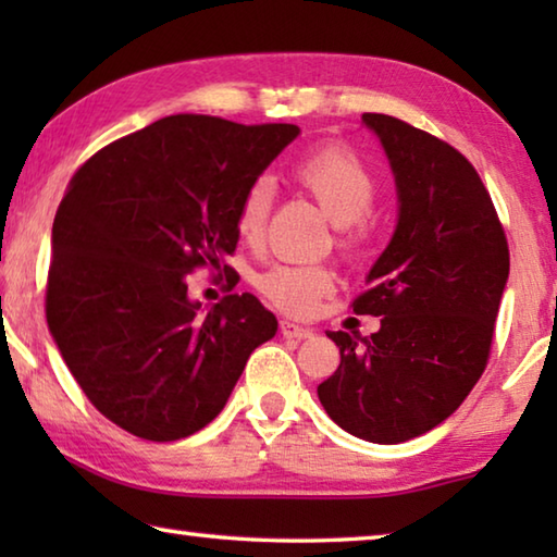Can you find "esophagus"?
<instances>
[{
    "label": "esophagus",
    "mask_w": 557,
    "mask_h": 557,
    "mask_svg": "<svg viewBox=\"0 0 557 557\" xmlns=\"http://www.w3.org/2000/svg\"><path fill=\"white\" fill-rule=\"evenodd\" d=\"M280 332H282V336H287V338H309V336H314V329L299 326L295 322H289V319H282Z\"/></svg>",
    "instance_id": "obj_1"
}]
</instances>
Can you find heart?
<instances>
[{"label":"heart","instance_id":"obj_1","mask_svg":"<svg viewBox=\"0 0 557 557\" xmlns=\"http://www.w3.org/2000/svg\"><path fill=\"white\" fill-rule=\"evenodd\" d=\"M289 178L336 225V245L344 252H356L369 238V213L379 196V178L373 169L346 147H324L292 166ZM272 186L265 178L252 182L235 209V231L245 243H258L268 225ZM256 287L282 312L307 317L319 299L334 287V272L326 265L307 262H277L256 277Z\"/></svg>","mask_w":557,"mask_h":557}]
</instances>
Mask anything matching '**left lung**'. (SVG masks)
Wrapping results in <instances>:
<instances>
[{"mask_svg": "<svg viewBox=\"0 0 557 557\" xmlns=\"http://www.w3.org/2000/svg\"><path fill=\"white\" fill-rule=\"evenodd\" d=\"M398 186V225L351 307L381 317L371 336L326 332L342 351L317 395L338 428L398 445L455 412L486 369L508 280L504 225L455 147L363 112Z\"/></svg>", "mask_w": 557, "mask_h": 557, "instance_id": "obj_1", "label": "left lung"}]
</instances>
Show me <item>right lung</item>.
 Segmentation results:
<instances>
[{"mask_svg": "<svg viewBox=\"0 0 557 557\" xmlns=\"http://www.w3.org/2000/svg\"><path fill=\"white\" fill-rule=\"evenodd\" d=\"M297 125L172 115L73 174L55 211L46 322L88 400L129 435L174 442L223 410L277 319L250 292L201 314L186 275L238 245L235 209Z\"/></svg>", "mask_w": 557, "mask_h": 557, "instance_id": "add662e5", "label": "right lung"}]
</instances>
